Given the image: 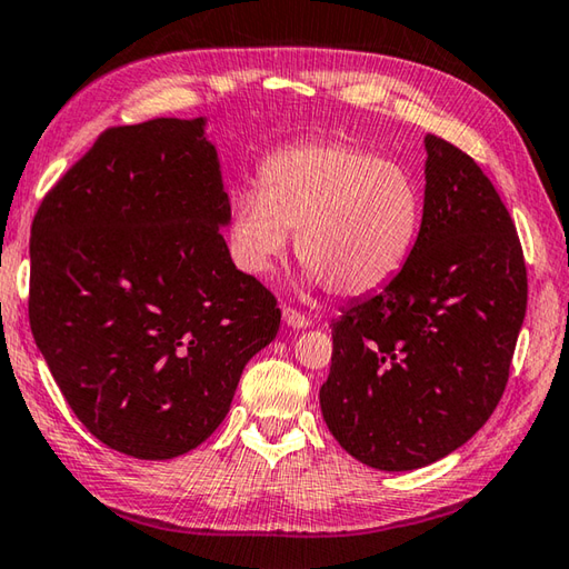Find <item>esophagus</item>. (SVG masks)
I'll return each mask as SVG.
<instances>
[{
  "instance_id": "1",
  "label": "esophagus",
  "mask_w": 569,
  "mask_h": 569,
  "mask_svg": "<svg viewBox=\"0 0 569 569\" xmlns=\"http://www.w3.org/2000/svg\"><path fill=\"white\" fill-rule=\"evenodd\" d=\"M282 319H284V325L292 327V329L309 327V317L302 315V312H297L295 307H282Z\"/></svg>"
}]
</instances>
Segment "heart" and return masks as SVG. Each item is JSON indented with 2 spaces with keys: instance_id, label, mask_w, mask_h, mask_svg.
I'll return each mask as SVG.
<instances>
[{
  "instance_id": "heart-1",
  "label": "heart",
  "mask_w": 569,
  "mask_h": 569,
  "mask_svg": "<svg viewBox=\"0 0 569 569\" xmlns=\"http://www.w3.org/2000/svg\"><path fill=\"white\" fill-rule=\"evenodd\" d=\"M421 212V192L399 163L341 141H305L267 158L260 190L234 198L228 248L244 274L264 280L297 234L309 280L335 297H367L411 260Z\"/></svg>"
}]
</instances>
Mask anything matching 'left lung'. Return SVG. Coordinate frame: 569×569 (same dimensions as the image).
Wrapping results in <instances>:
<instances>
[{
    "label": "left lung",
    "instance_id": "8db88e82",
    "mask_svg": "<svg viewBox=\"0 0 569 569\" xmlns=\"http://www.w3.org/2000/svg\"><path fill=\"white\" fill-rule=\"evenodd\" d=\"M411 260L331 321L319 403L349 456L413 470L463 446L502 399L528 307L520 238L473 158L426 136Z\"/></svg>",
    "mask_w": 569,
    "mask_h": 569
}]
</instances>
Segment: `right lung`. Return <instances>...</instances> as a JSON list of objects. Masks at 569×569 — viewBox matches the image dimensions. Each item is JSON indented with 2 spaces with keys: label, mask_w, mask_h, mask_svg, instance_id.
<instances>
[{
  "label": "right lung",
  "mask_w": 569,
  "mask_h": 569,
  "mask_svg": "<svg viewBox=\"0 0 569 569\" xmlns=\"http://www.w3.org/2000/svg\"><path fill=\"white\" fill-rule=\"evenodd\" d=\"M206 118L113 126L31 222L29 325L79 421L118 453L168 460L228 416L282 312L234 267Z\"/></svg>",
  "instance_id": "1"
}]
</instances>
